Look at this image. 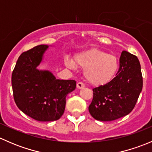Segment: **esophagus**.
Listing matches in <instances>:
<instances>
[{
  "label": "esophagus",
  "mask_w": 152,
  "mask_h": 152,
  "mask_svg": "<svg viewBox=\"0 0 152 152\" xmlns=\"http://www.w3.org/2000/svg\"><path fill=\"white\" fill-rule=\"evenodd\" d=\"M76 87H77L78 89H83L85 88V85L82 82H78L77 85H76Z\"/></svg>",
  "instance_id": "obj_1"
}]
</instances>
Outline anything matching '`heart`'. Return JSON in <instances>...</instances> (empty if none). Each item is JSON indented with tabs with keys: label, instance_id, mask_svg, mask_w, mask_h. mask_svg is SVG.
I'll list each match as a JSON object with an SVG mask.
<instances>
[{
	"label": "heart",
	"instance_id": "heart-1",
	"mask_svg": "<svg viewBox=\"0 0 152 152\" xmlns=\"http://www.w3.org/2000/svg\"><path fill=\"white\" fill-rule=\"evenodd\" d=\"M65 66L75 69L76 66L84 68V77L89 84L94 86L104 85L114 78L119 67L116 56L97 48L80 52L73 61L65 58Z\"/></svg>",
	"mask_w": 152,
	"mask_h": 152
}]
</instances>
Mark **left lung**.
<instances>
[{"instance_id": "left-lung-1", "label": "left lung", "mask_w": 152, "mask_h": 152, "mask_svg": "<svg viewBox=\"0 0 152 152\" xmlns=\"http://www.w3.org/2000/svg\"><path fill=\"white\" fill-rule=\"evenodd\" d=\"M142 88L140 64L136 56L123 50L116 76L95 87L89 112L96 120L111 121L127 115L134 109Z\"/></svg>"}]
</instances>
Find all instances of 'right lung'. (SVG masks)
<instances>
[{"mask_svg": "<svg viewBox=\"0 0 152 152\" xmlns=\"http://www.w3.org/2000/svg\"><path fill=\"white\" fill-rule=\"evenodd\" d=\"M49 45H40L23 52L12 75L15 102L23 113L39 121H53L65 111L67 95L76 89L74 80L56 79L38 67Z\"/></svg>", "mask_w": 152, "mask_h": 152, "instance_id": "1", "label": "right lung"}]
</instances>
